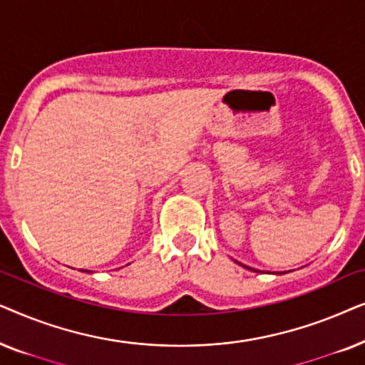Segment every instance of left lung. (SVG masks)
<instances>
[{
    "label": "left lung",
    "instance_id": "8db88e82",
    "mask_svg": "<svg viewBox=\"0 0 365 365\" xmlns=\"http://www.w3.org/2000/svg\"><path fill=\"white\" fill-rule=\"evenodd\" d=\"M244 267H246V266H244ZM249 269V267H247ZM251 271H254V269H251Z\"/></svg>",
    "mask_w": 365,
    "mask_h": 365
}]
</instances>
